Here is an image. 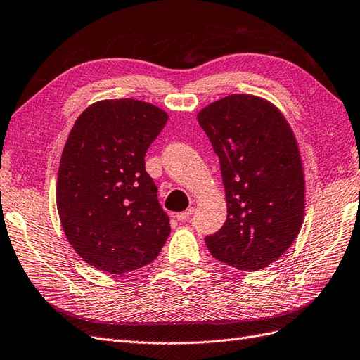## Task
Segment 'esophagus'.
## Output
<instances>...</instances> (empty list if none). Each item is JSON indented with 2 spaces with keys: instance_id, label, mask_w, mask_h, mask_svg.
I'll use <instances>...</instances> for the list:
<instances>
[{
  "instance_id": "esophagus-1",
  "label": "esophagus",
  "mask_w": 360,
  "mask_h": 360,
  "mask_svg": "<svg viewBox=\"0 0 360 360\" xmlns=\"http://www.w3.org/2000/svg\"><path fill=\"white\" fill-rule=\"evenodd\" d=\"M192 213H193V207H189V209H186L184 212L177 213V219L179 221H186L192 215Z\"/></svg>"
}]
</instances>
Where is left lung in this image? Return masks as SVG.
Segmentation results:
<instances>
[{
    "mask_svg": "<svg viewBox=\"0 0 360 360\" xmlns=\"http://www.w3.org/2000/svg\"><path fill=\"white\" fill-rule=\"evenodd\" d=\"M218 154L227 219L204 238L210 255L242 271H259L283 255L304 215V174L286 118L269 101L233 94L198 115Z\"/></svg>",
    "mask_w": 360,
    "mask_h": 360,
    "instance_id": "left-lung-1",
    "label": "left lung"
}]
</instances>
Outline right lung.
Masks as SVG:
<instances>
[{
    "label": "right lung",
    "instance_id": "right-lung-1",
    "mask_svg": "<svg viewBox=\"0 0 360 360\" xmlns=\"http://www.w3.org/2000/svg\"><path fill=\"white\" fill-rule=\"evenodd\" d=\"M167 112L131 98L103 100L75 121L57 176V210L86 264L124 274L151 264L171 226L145 171V153Z\"/></svg>",
    "mask_w": 360,
    "mask_h": 360
}]
</instances>
